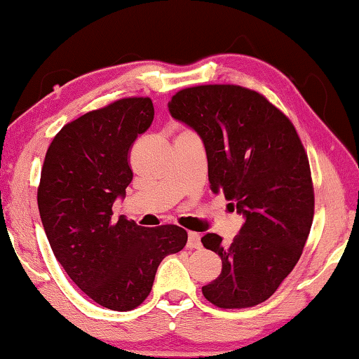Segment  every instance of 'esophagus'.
I'll return each instance as SVG.
<instances>
[{"label":"esophagus","mask_w":359,"mask_h":359,"mask_svg":"<svg viewBox=\"0 0 359 359\" xmlns=\"http://www.w3.org/2000/svg\"><path fill=\"white\" fill-rule=\"evenodd\" d=\"M201 234L198 233H189L187 234V247L189 249H201Z\"/></svg>","instance_id":"34e87169"}]
</instances>
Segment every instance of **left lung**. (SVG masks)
I'll list each match as a JSON object with an SVG mask.
<instances>
[{
  "mask_svg": "<svg viewBox=\"0 0 359 359\" xmlns=\"http://www.w3.org/2000/svg\"><path fill=\"white\" fill-rule=\"evenodd\" d=\"M168 110L201 136L212 191L245 219L229 244L202 237L223 263L202 294L218 308L255 306L294 269L311 229L314 192L300 137L266 97L237 85L186 88Z\"/></svg>",
  "mask_w": 359,
  "mask_h": 359,
  "instance_id": "8db88e82",
  "label": "left lung"
}]
</instances>
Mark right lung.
Here are the masks:
<instances>
[{
  "label": "right lung",
  "mask_w": 359,
  "mask_h": 359,
  "mask_svg": "<svg viewBox=\"0 0 359 359\" xmlns=\"http://www.w3.org/2000/svg\"><path fill=\"white\" fill-rule=\"evenodd\" d=\"M154 120L149 97H125L62 126L48 147L38 210L54 257L90 299L130 311L151 294L157 268L180 252L176 224L142 228L112 205L133 180L128 154Z\"/></svg>",
  "instance_id": "1"
}]
</instances>
